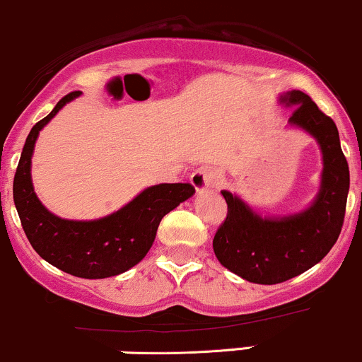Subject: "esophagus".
<instances>
[{
  "label": "esophagus",
  "mask_w": 362,
  "mask_h": 362,
  "mask_svg": "<svg viewBox=\"0 0 362 362\" xmlns=\"http://www.w3.org/2000/svg\"><path fill=\"white\" fill-rule=\"evenodd\" d=\"M213 178H214V172L208 166H202V168L196 170L192 175H190V184L192 187L196 189L197 194L206 192L213 184Z\"/></svg>",
  "instance_id": "obj_1"
}]
</instances>
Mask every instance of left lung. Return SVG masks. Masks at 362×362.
I'll use <instances>...</instances> for the list:
<instances>
[{
	"instance_id": "obj_1",
	"label": "left lung",
	"mask_w": 362,
	"mask_h": 362,
	"mask_svg": "<svg viewBox=\"0 0 362 362\" xmlns=\"http://www.w3.org/2000/svg\"><path fill=\"white\" fill-rule=\"evenodd\" d=\"M278 101L296 106L288 125L320 146L323 170L315 201L299 213L261 216L237 194L221 190L228 213L213 239L214 254L226 269L261 285L291 280L327 256L342 230L351 182L335 122L303 90H288Z\"/></svg>"
}]
</instances>
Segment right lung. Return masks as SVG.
<instances>
[{"label": "right lung", "instance_id": "obj_1", "mask_svg": "<svg viewBox=\"0 0 362 362\" xmlns=\"http://www.w3.org/2000/svg\"><path fill=\"white\" fill-rule=\"evenodd\" d=\"M78 90L58 101L33 127L13 178V201L23 232L34 251L62 272L78 278L117 276L141 263L156 239L161 218L194 196L190 184H160L137 194L118 211L98 220H65L53 214L34 192L30 165L39 132Z\"/></svg>", "mask_w": 362, "mask_h": 362}]
</instances>
